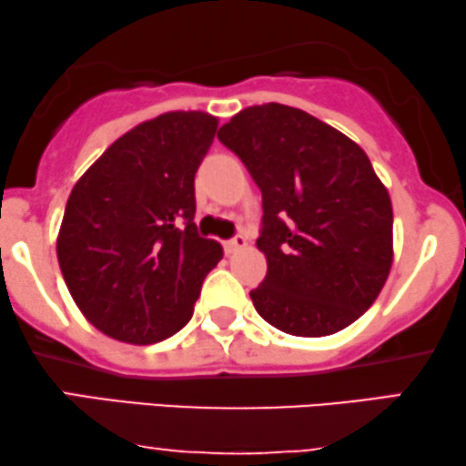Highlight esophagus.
Instances as JSON below:
<instances>
[{"mask_svg": "<svg viewBox=\"0 0 466 466\" xmlns=\"http://www.w3.org/2000/svg\"><path fill=\"white\" fill-rule=\"evenodd\" d=\"M246 244H248V241H246L244 235L238 233V235H235V238L225 241V252H227V255H235V252L241 250V248H244Z\"/></svg>", "mask_w": 466, "mask_h": 466, "instance_id": "1", "label": "esophagus"}]
</instances>
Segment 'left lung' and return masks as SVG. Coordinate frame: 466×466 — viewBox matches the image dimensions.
<instances>
[{
  "instance_id": "1",
  "label": "left lung",
  "mask_w": 466,
  "mask_h": 466,
  "mask_svg": "<svg viewBox=\"0 0 466 466\" xmlns=\"http://www.w3.org/2000/svg\"><path fill=\"white\" fill-rule=\"evenodd\" d=\"M263 197L268 276L257 312L291 336H329L364 314L391 268V201L364 149L301 108L248 106L218 130Z\"/></svg>"
}]
</instances>
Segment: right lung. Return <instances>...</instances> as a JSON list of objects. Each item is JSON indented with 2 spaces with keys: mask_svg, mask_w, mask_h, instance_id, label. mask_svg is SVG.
<instances>
[{
  "mask_svg": "<svg viewBox=\"0 0 466 466\" xmlns=\"http://www.w3.org/2000/svg\"><path fill=\"white\" fill-rule=\"evenodd\" d=\"M218 119L173 111L119 137L66 203L57 258L94 328L152 344L190 321L222 246L198 235L195 173Z\"/></svg>",
  "mask_w": 466,
  "mask_h": 466,
  "instance_id": "obj_1",
  "label": "right lung"
}]
</instances>
